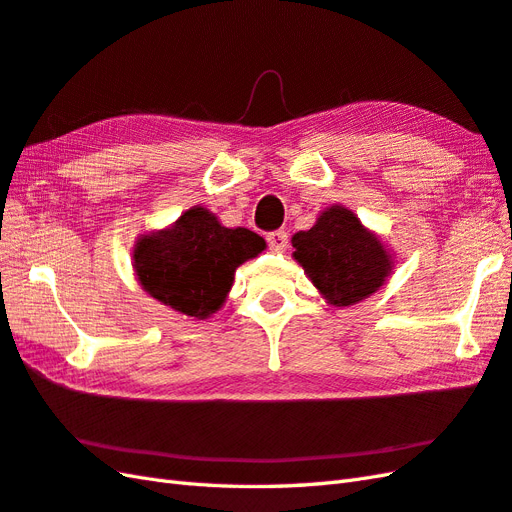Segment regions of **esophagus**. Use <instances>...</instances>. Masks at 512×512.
<instances>
[{"mask_svg": "<svg viewBox=\"0 0 512 512\" xmlns=\"http://www.w3.org/2000/svg\"><path fill=\"white\" fill-rule=\"evenodd\" d=\"M267 245L271 252H284L286 245H289V234L284 230H276V232H269L267 234Z\"/></svg>", "mask_w": 512, "mask_h": 512, "instance_id": "1", "label": "esophagus"}]
</instances>
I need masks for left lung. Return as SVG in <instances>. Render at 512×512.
I'll use <instances>...</instances> for the list:
<instances>
[{"label":"left lung","mask_w":512,"mask_h":512,"mask_svg":"<svg viewBox=\"0 0 512 512\" xmlns=\"http://www.w3.org/2000/svg\"><path fill=\"white\" fill-rule=\"evenodd\" d=\"M295 260L334 306H350L376 293L391 273V256L376 234L343 206L321 213L317 223L293 236Z\"/></svg>","instance_id":"1"}]
</instances>
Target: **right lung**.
<instances>
[{
    "label": "right lung",
    "instance_id": "right-lung-1",
    "mask_svg": "<svg viewBox=\"0 0 512 512\" xmlns=\"http://www.w3.org/2000/svg\"><path fill=\"white\" fill-rule=\"evenodd\" d=\"M265 249L247 228H223L213 213L195 206L171 228L141 236L134 269L143 289L186 317L206 319L226 302L234 271Z\"/></svg>",
    "mask_w": 512,
    "mask_h": 512
}]
</instances>
